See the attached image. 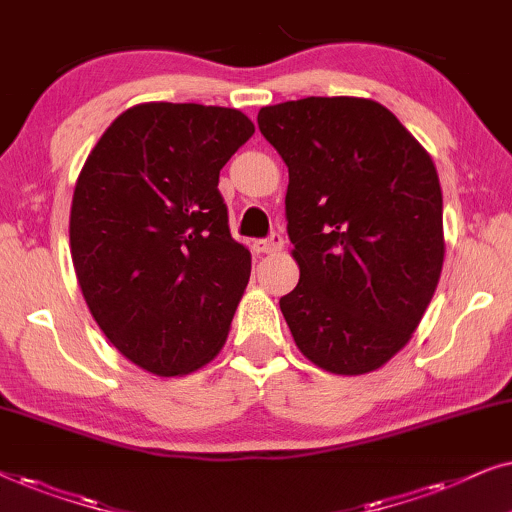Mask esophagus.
Instances as JSON below:
<instances>
[{"label":"esophagus","instance_id":"obj_1","mask_svg":"<svg viewBox=\"0 0 512 512\" xmlns=\"http://www.w3.org/2000/svg\"><path fill=\"white\" fill-rule=\"evenodd\" d=\"M255 248L257 252H267V255H271V252H278L283 248V236L274 231V234H269L267 238H260V241L255 243Z\"/></svg>","mask_w":512,"mask_h":512}]
</instances>
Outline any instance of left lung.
I'll list each match as a JSON object with an SVG mask.
<instances>
[{"instance_id": "obj_1", "label": "left lung", "mask_w": 512, "mask_h": 512, "mask_svg": "<svg viewBox=\"0 0 512 512\" xmlns=\"http://www.w3.org/2000/svg\"><path fill=\"white\" fill-rule=\"evenodd\" d=\"M257 126L290 173L297 288L281 297L292 337L335 374L377 370L410 342L445 257L431 156L384 105L302 98L262 107Z\"/></svg>"}]
</instances>
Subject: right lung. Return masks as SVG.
Returning <instances> with one entry per match:
<instances>
[{"label":"right lung","mask_w":512,"mask_h":512,"mask_svg":"<svg viewBox=\"0 0 512 512\" xmlns=\"http://www.w3.org/2000/svg\"><path fill=\"white\" fill-rule=\"evenodd\" d=\"M255 133L194 102L126 109L74 187L70 248L95 323L142 370L177 377L220 353L250 278L217 182Z\"/></svg>","instance_id":"right-lung-1"}]
</instances>
